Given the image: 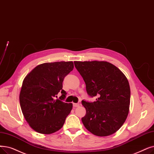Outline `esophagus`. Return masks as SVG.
Instances as JSON below:
<instances>
[{
	"mask_svg": "<svg viewBox=\"0 0 154 154\" xmlns=\"http://www.w3.org/2000/svg\"><path fill=\"white\" fill-rule=\"evenodd\" d=\"M73 107H79L80 106V104H79V103H73Z\"/></svg>",
	"mask_w": 154,
	"mask_h": 154,
	"instance_id": "obj_1",
	"label": "esophagus"
}]
</instances>
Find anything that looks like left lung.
Masks as SVG:
<instances>
[{"label": "left lung", "instance_id": "obj_1", "mask_svg": "<svg viewBox=\"0 0 154 154\" xmlns=\"http://www.w3.org/2000/svg\"><path fill=\"white\" fill-rule=\"evenodd\" d=\"M85 83L86 91L96 101L82 104L86 109L82 122L92 134L106 137L116 132L128 116L130 88L124 73L105 61L74 62Z\"/></svg>", "mask_w": 154, "mask_h": 154}]
</instances>
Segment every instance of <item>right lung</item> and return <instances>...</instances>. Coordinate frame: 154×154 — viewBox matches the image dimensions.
<instances>
[{"mask_svg":"<svg viewBox=\"0 0 154 154\" xmlns=\"http://www.w3.org/2000/svg\"><path fill=\"white\" fill-rule=\"evenodd\" d=\"M73 69L72 61L44 63L37 65L24 79L20 106L26 122L36 132L49 135L62 128L73 106L54 97L59 91L62 93L61 100L65 97L62 82Z\"/></svg>","mask_w":154,"mask_h":154,"instance_id":"add662e5","label":"right lung"}]
</instances>
